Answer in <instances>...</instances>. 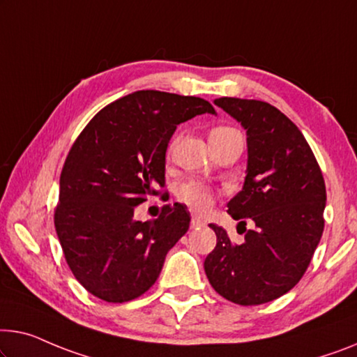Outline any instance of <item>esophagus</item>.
Segmentation results:
<instances>
[{"label": "esophagus", "mask_w": 357, "mask_h": 357, "mask_svg": "<svg viewBox=\"0 0 357 357\" xmlns=\"http://www.w3.org/2000/svg\"><path fill=\"white\" fill-rule=\"evenodd\" d=\"M205 225V221L204 220H202V218H192V220H190V227H192V229H194V227H199V226H204Z\"/></svg>", "instance_id": "34e87169"}]
</instances>
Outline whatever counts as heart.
I'll return each instance as SVG.
<instances>
[{"mask_svg":"<svg viewBox=\"0 0 357 357\" xmlns=\"http://www.w3.org/2000/svg\"><path fill=\"white\" fill-rule=\"evenodd\" d=\"M236 132V130L232 128H226V126H220L215 128L210 132V137H221V136H227ZM178 195L179 199L184 202L189 208H192L195 211H205L206 208H210L213 204V192L206 188V185L197 183V181H188V183L181 184L178 189Z\"/></svg>","mask_w":357,"mask_h":357,"instance_id":"obj_1","label":"heart"}]
</instances>
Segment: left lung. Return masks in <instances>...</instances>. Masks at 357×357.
Instances as JSON below:
<instances>
[{
  "mask_svg": "<svg viewBox=\"0 0 357 357\" xmlns=\"http://www.w3.org/2000/svg\"><path fill=\"white\" fill-rule=\"evenodd\" d=\"M247 131V176L227 202L234 220L255 229L237 245L216 225V247L205 258L210 284L226 300L263 305L285 295L303 278L324 231L326 183L298 126L263 100H213Z\"/></svg>",
  "mask_w": 357,
  "mask_h": 357,
  "instance_id": "left-lung-1",
  "label": "left lung"
}]
</instances>
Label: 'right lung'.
<instances>
[{
    "instance_id": "add662e5",
    "label": "right lung",
    "mask_w": 357,
    "mask_h": 357,
    "mask_svg": "<svg viewBox=\"0 0 357 357\" xmlns=\"http://www.w3.org/2000/svg\"><path fill=\"white\" fill-rule=\"evenodd\" d=\"M202 114H216L208 100L142 89L100 110L72 146L54 225L68 268L89 294L125 303L155 284L190 216L174 204L142 222L135 220V206L163 188L176 126Z\"/></svg>"
}]
</instances>
